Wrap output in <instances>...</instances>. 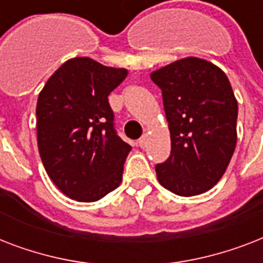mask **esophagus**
<instances>
[{"instance_id":"obj_1","label":"esophagus","mask_w":263,"mask_h":263,"mask_svg":"<svg viewBox=\"0 0 263 263\" xmlns=\"http://www.w3.org/2000/svg\"><path fill=\"white\" fill-rule=\"evenodd\" d=\"M138 144H139L142 148H144L146 146H147V135H146V134H144V135L142 136L139 140H138Z\"/></svg>"}]
</instances>
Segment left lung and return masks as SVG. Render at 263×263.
<instances>
[{"label":"left lung","mask_w":263,"mask_h":263,"mask_svg":"<svg viewBox=\"0 0 263 263\" xmlns=\"http://www.w3.org/2000/svg\"><path fill=\"white\" fill-rule=\"evenodd\" d=\"M162 91L171 156L156 165L173 194L194 196L222 177L236 147L237 101L228 78L206 60L187 57L152 73Z\"/></svg>","instance_id":"left-lung-1"}]
</instances>
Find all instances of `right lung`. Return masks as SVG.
<instances>
[{
	"instance_id": "right-lung-1",
	"label": "right lung",
	"mask_w": 263,
	"mask_h": 263,
	"mask_svg": "<svg viewBox=\"0 0 263 263\" xmlns=\"http://www.w3.org/2000/svg\"><path fill=\"white\" fill-rule=\"evenodd\" d=\"M127 73L76 57L64 63L39 94V156L51 181L71 199L99 200L123 180L132 147L116 132L107 97Z\"/></svg>"
}]
</instances>
